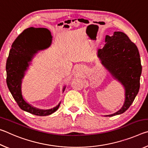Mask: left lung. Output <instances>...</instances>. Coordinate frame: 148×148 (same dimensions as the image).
<instances>
[{
    "label": "left lung",
    "instance_id": "1",
    "mask_svg": "<svg viewBox=\"0 0 148 148\" xmlns=\"http://www.w3.org/2000/svg\"><path fill=\"white\" fill-rule=\"evenodd\" d=\"M106 44L98 49L101 63L115 79L123 86L125 99L123 106L113 116L124 113L133 102L140 89L142 65L138 49L127 34L114 32L113 36L106 35Z\"/></svg>",
    "mask_w": 148,
    "mask_h": 148
}]
</instances>
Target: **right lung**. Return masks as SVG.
Listing matches in <instances>:
<instances>
[{
	"label": "right lung",
	"instance_id": "1",
	"mask_svg": "<svg viewBox=\"0 0 148 148\" xmlns=\"http://www.w3.org/2000/svg\"><path fill=\"white\" fill-rule=\"evenodd\" d=\"M51 41L52 36L48 29L30 27L24 30L15 40L6 61V83L12 95L20 108L36 116H46L53 114L61 104L60 102L49 110L36 108L25 101L21 92L22 79L29 62L40 50L49 47ZM64 89L65 86L63 91Z\"/></svg>",
	"mask_w": 148,
	"mask_h": 148
}]
</instances>
